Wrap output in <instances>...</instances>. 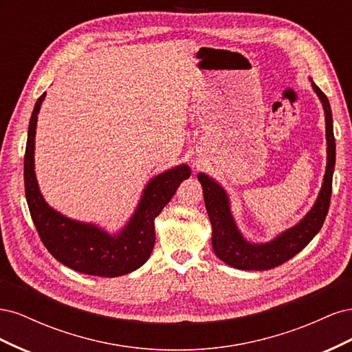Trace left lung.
<instances>
[{"label":"left lung","mask_w":352,"mask_h":352,"mask_svg":"<svg viewBox=\"0 0 352 352\" xmlns=\"http://www.w3.org/2000/svg\"><path fill=\"white\" fill-rule=\"evenodd\" d=\"M313 91L320 100L326 123V172L317 199L310 211L295 226L283 230L269 242L254 243L247 241L232 214L228 190L216 179L198 173V180L204 194L206 208L212 226L211 245L217 257L230 267L239 270H269L283 264L302 251L322 229L329 211L332 195V177L336 160L332 110L326 95L310 79Z\"/></svg>","instance_id":"8db88e82"}]
</instances>
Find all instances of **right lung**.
<instances>
[{"label":"right lung","instance_id":"add662e5","mask_svg":"<svg viewBox=\"0 0 352 352\" xmlns=\"http://www.w3.org/2000/svg\"><path fill=\"white\" fill-rule=\"evenodd\" d=\"M45 95H41L32 111L25 153V194L42 243L57 261L85 274L116 278L135 272L150 258L155 242L154 220L190 176L189 166L179 164L154 176L132 217L117 232L61 214L42 197L35 173L36 123Z\"/></svg>","mask_w":352,"mask_h":352}]
</instances>
